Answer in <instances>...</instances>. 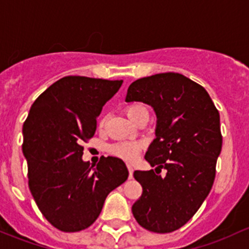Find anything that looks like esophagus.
I'll use <instances>...</instances> for the list:
<instances>
[{
  "label": "esophagus",
  "instance_id": "1",
  "mask_svg": "<svg viewBox=\"0 0 249 249\" xmlns=\"http://www.w3.org/2000/svg\"><path fill=\"white\" fill-rule=\"evenodd\" d=\"M127 168H128V171H129V178H133V166L130 165V164H128L127 165Z\"/></svg>",
  "mask_w": 249,
  "mask_h": 249
}]
</instances>
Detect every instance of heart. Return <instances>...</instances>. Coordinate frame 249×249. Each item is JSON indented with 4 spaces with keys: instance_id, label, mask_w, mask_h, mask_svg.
<instances>
[{
    "instance_id": "obj_1",
    "label": "heart",
    "mask_w": 249,
    "mask_h": 249,
    "mask_svg": "<svg viewBox=\"0 0 249 249\" xmlns=\"http://www.w3.org/2000/svg\"><path fill=\"white\" fill-rule=\"evenodd\" d=\"M125 112H127V116L129 117L130 121L135 122L140 115H142L143 112H147V107L142 103H132L125 107ZM104 124H106V117H102L99 120V127H103ZM142 146V142H120L114 143L109 148V151L112 156L132 162L138 157Z\"/></svg>"
}]
</instances>
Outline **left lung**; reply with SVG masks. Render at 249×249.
Segmentation results:
<instances>
[{"label":"left lung","instance_id":"left-lung-1","mask_svg":"<svg viewBox=\"0 0 249 249\" xmlns=\"http://www.w3.org/2000/svg\"><path fill=\"white\" fill-rule=\"evenodd\" d=\"M125 102H142L157 116L156 139L145 160L153 170L134 171L142 194L132 206L137 222L153 232L175 231L194 216L213 184L222 150L219 112L206 89L178 73L135 80Z\"/></svg>","mask_w":249,"mask_h":249}]
</instances>
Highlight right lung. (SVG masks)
<instances>
[{"label": "right lung", "instance_id": "right-lung-1", "mask_svg": "<svg viewBox=\"0 0 249 249\" xmlns=\"http://www.w3.org/2000/svg\"><path fill=\"white\" fill-rule=\"evenodd\" d=\"M122 80L65 76L31 107L22 125L29 187L43 216L61 231L86 229L98 218L107 194L128 178L124 162L83 160V142L94 135L96 119Z\"/></svg>", "mask_w": 249, "mask_h": 249}]
</instances>
